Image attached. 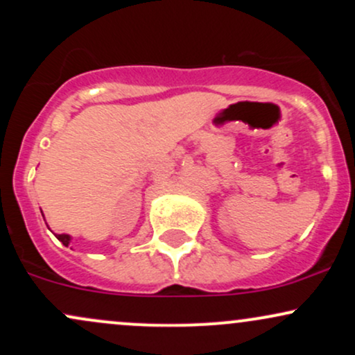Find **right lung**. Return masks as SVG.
I'll return each mask as SVG.
<instances>
[{
	"instance_id": "1",
	"label": "right lung",
	"mask_w": 355,
	"mask_h": 355,
	"mask_svg": "<svg viewBox=\"0 0 355 355\" xmlns=\"http://www.w3.org/2000/svg\"><path fill=\"white\" fill-rule=\"evenodd\" d=\"M56 239L60 240L61 243H63V245H67L68 247V243H70V240H71V237L70 235H67V234H61V235H56Z\"/></svg>"
}]
</instances>
